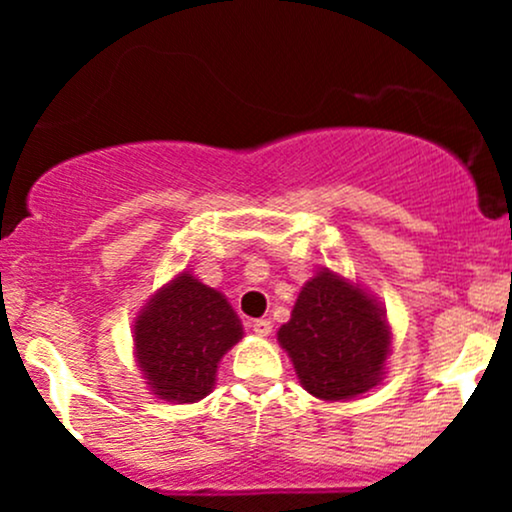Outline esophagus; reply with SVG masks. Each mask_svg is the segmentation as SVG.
<instances>
[{"label": "esophagus", "instance_id": "1", "mask_svg": "<svg viewBox=\"0 0 512 512\" xmlns=\"http://www.w3.org/2000/svg\"><path fill=\"white\" fill-rule=\"evenodd\" d=\"M250 327L257 337H269V332H272V320H269V317H260V320H252Z\"/></svg>", "mask_w": 512, "mask_h": 512}]
</instances>
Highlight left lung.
I'll use <instances>...</instances> for the list:
<instances>
[{"instance_id": "left-lung-1", "label": "left lung", "mask_w": 512, "mask_h": 512, "mask_svg": "<svg viewBox=\"0 0 512 512\" xmlns=\"http://www.w3.org/2000/svg\"><path fill=\"white\" fill-rule=\"evenodd\" d=\"M276 339L305 390L327 402H346L378 385L392 346L385 310L330 269L303 286Z\"/></svg>"}]
</instances>
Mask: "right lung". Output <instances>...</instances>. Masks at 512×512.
<instances>
[{
  "instance_id": "add662e5",
  "label": "right lung",
  "mask_w": 512,
  "mask_h": 512,
  "mask_svg": "<svg viewBox=\"0 0 512 512\" xmlns=\"http://www.w3.org/2000/svg\"><path fill=\"white\" fill-rule=\"evenodd\" d=\"M243 339L223 293L182 272L146 303L134 322V354L151 392L166 402H197L214 387L219 361Z\"/></svg>"
}]
</instances>
